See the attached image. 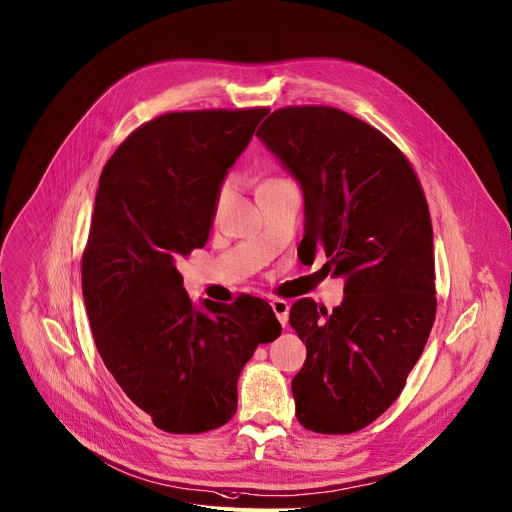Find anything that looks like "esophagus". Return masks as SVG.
<instances>
[{
  "label": "esophagus",
  "instance_id": "obj_1",
  "mask_svg": "<svg viewBox=\"0 0 512 512\" xmlns=\"http://www.w3.org/2000/svg\"><path fill=\"white\" fill-rule=\"evenodd\" d=\"M270 306H273L275 316H277L279 322L285 326L287 320H289V302H287V299L277 297V299H273V302H270Z\"/></svg>",
  "mask_w": 512,
  "mask_h": 512
}]
</instances>
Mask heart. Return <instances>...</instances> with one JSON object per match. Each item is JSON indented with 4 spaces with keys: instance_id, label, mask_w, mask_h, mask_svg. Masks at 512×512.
Returning a JSON list of instances; mask_svg holds the SVG:
<instances>
[{
    "instance_id": "1",
    "label": "heart",
    "mask_w": 512,
    "mask_h": 512,
    "mask_svg": "<svg viewBox=\"0 0 512 512\" xmlns=\"http://www.w3.org/2000/svg\"><path fill=\"white\" fill-rule=\"evenodd\" d=\"M266 182H275V179H266ZM266 182H264V184H266ZM229 188H231L229 182H225V184L221 186V190H219V200H225V196L229 194Z\"/></svg>"
}]
</instances>
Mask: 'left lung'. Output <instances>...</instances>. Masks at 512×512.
<instances>
[{
	"instance_id": "obj_1",
	"label": "left lung",
	"mask_w": 512,
	"mask_h": 512,
	"mask_svg": "<svg viewBox=\"0 0 512 512\" xmlns=\"http://www.w3.org/2000/svg\"><path fill=\"white\" fill-rule=\"evenodd\" d=\"M256 136L304 190L299 260L314 262L322 250L328 273L345 277L333 312L312 297L289 312L308 351L291 382L297 422L353 434L399 399L428 343L436 318L430 208L401 148L337 107L277 109Z\"/></svg>"
}]
</instances>
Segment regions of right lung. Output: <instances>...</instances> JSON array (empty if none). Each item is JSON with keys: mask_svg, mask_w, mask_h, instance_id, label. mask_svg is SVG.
I'll use <instances>...</instances> for the list:
<instances>
[{"mask_svg": "<svg viewBox=\"0 0 512 512\" xmlns=\"http://www.w3.org/2000/svg\"><path fill=\"white\" fill-rule=\"evenodd\" d=\"M266 107L175 111L136 128L99 179L82 295L103 364L171 434L225 426L254 349L281 335L264 299L196 308L177 262L202 248L227 169Z\"/></svg>", "mask_w": 512, "mask_h": 512, "instance_id": "add662e5", "label": "right lung"}]
</instances>
